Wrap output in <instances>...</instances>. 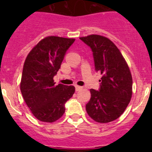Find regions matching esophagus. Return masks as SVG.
I'll return each instance as SVG.
<instances>
[{
  "label": "esophagus",
  "mask_w": 152,
  "mask_h": 152,
  "mask_svg": "<svg viewBox=\"0 0 152 152\" xmlns=\"http://www.w3.org/2000/svg\"><path fill=\"white\" fill-rule=\"evenodd\" d=\"M82 88L83 87H80V86H78V85H75V90H76V91H80V90H81Z\"/></svg>",
  "instance_id": "obj_1"
}]
</instances>
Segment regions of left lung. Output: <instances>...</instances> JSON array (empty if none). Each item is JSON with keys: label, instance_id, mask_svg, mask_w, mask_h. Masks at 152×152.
<instances>
[{"label": "left lung", "instance_id": "1", "mask_svg": "<svg viewBox=\"0 0 152 152\" xmlns=\"http://www.w3.org/2000/svg\"><path fill=\"white\" fill-rule=\"evenodd\" d=\"M80 39L91 47L95 70L102 75L100 90H90L91 97L86 110L94 121L110 123L121 116L131 100L132 77L129 68L116 45L105 36L93 34Z\"/></svg>", "mask_w": 152, "mask_h": 152}]
</instances>
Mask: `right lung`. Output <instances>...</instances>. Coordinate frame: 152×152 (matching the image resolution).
Returning <instances> with one entry per match:
<instances>
[{
  "label": "right lung",
  "instance_id": "right-lung-1",
  "mask_svg": "<svg viewBox=\"0 0 152 152\" xmlns=\"http://www.w3.org/2000/svg\"><path fill=\"white\" fill-rule=\"evenodd\" d=\"M75 39L50 36L29 52L23 68L20 91L27 107L39 121L54 123L63 116L64 103L73 96L74 86L55 85L53 77Z\"/></svg>",
  "mask_w": 152,
  "mask_h": 152
}]
</instances>
